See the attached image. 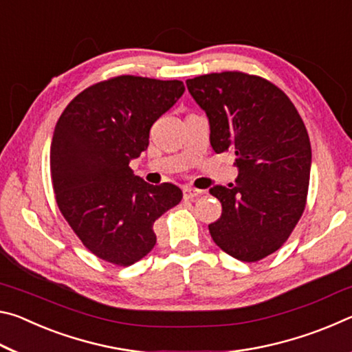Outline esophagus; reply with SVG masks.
I'll return each mask as SVG.
<instances>
[{
	"instance_id": "obj_1",
	"label": "esophagus",
	"mask_w": 352,
	"mask_h": 352,
	"mask_svg": "<svg viewBox=\"0 0 352 352\" xmlns=\"http://www.w3.org/2000/svg\"><path fill=\"white\" fill-rule=\"evenodd\" d=\"M201 194H204V190H200V189H194V188H189V186L183 188V197L188 199V200L197 199V197H200Z\"/></svg>"
}]
</instances>
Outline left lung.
Returning a JSON list of instances; mask_svg holds the SVG:
<instances>
[{
  "instance_id": "left-lung-1",
  "label": "left lung",
  "mask_w": 352,
  "mask_h": 352,
  "mask_svg": "<svg viewBox=\"0 0 352 352\" xmlns=\"http://www.w3.org/2000/svg\"><path fill=\"white\" fill-rule=\"evenodd\" d=\"M210 119L216 153L233 152L239 175L210 192L222 216L210 223L212 241L233 258L256 262L289 239L306 206L311 141L283 90L264 77L223 71L186 80Z\"/></svg>"
}]
</instances>
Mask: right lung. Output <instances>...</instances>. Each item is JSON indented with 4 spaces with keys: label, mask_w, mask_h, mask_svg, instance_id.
<instances>
[{
    "label": "right lung",
    "mask_w": 352,
    "mask_h": 352,
    "mask_svg": "<svg viewBox=\"0 0 352 352\" xmlns=\"http://www.w3.org/2000/svg\"><path fill=\"white\" fill-rule=\"evenodd\" d=\"M183 91L180 80L118 76L85 88L58 118L51 142L57 206L83 245L110 264L144 258L157 242L155 220L183 199L175 184L153 186L129 166Z\"/></svg>",
    "instance_id": "obj_1"
}]
</instances>
